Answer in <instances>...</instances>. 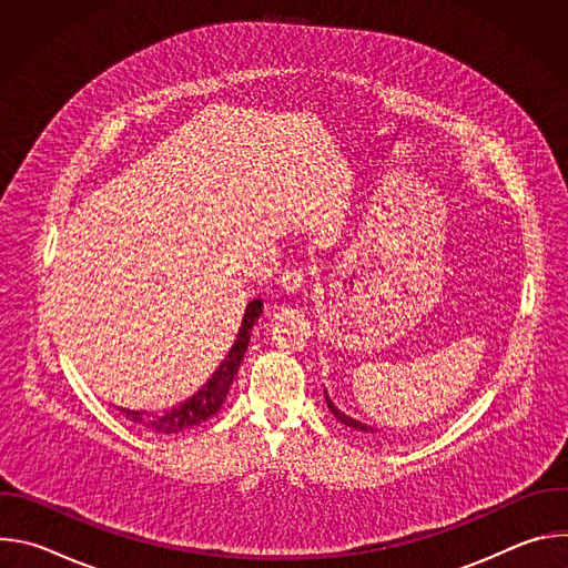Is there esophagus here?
<instances>
[{
	"label": "esophagus",
	"mask_w": 568,
	"mask_h": 568,
	"mask_svg": "<svg viewBox=\"0 0 568 568\" xmlns=\"http://www.w3.org/2000/svg\"><path fill=\"white\" fill-rule=\"evenodd\" d=\"M305 283H307V274L301 267H290L281 276V285L287 294H301Z\"/></svg>",
	"instance_id": "esophagus-1"
}]
</instances>
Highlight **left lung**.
Masks as SVG:
<instances>
[{"mask_svg": "<svg viewBox=\"0 0 568 568\" xmlns=\"http://www.w3.org/2000/svg\"><path fill=\"white\" fill-rule=\"evenodd\" d=\"M326 402H328V409L333 412V416H335L339 423H344L346 427H351V429H355V432H364V434H375V429H371V427H366V425H362V423H357V420L348 418L346 414H342L328 397H326Z\"/></svg>", "mask_w": 568, "mask_h": 568, "instance_id": "8db88e82", "label": "left lung"}]
</instances>
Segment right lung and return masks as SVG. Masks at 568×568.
<instances>
[{
  "mask_svg": "<svg viewBox=\"0 0 568 568\" xmlns=\"http://www.w3.org/2000/svg\"><path fill=\"white\" fill-rule=\"evenodd\" d=\"M261 314H263V303L252 301L247 305L245 318H242V328L237 333L235 344L231 346V351L224 357V362L220 364V368L211 375V379L195 395H191L189 399L178 404V407H171V409H164V412H154V414L121 409L125 414V418L132 420L134 425H141L145 429L154 432V434H180V432L193 429L195 425H202L204 420L215 416L222 407L226 393H229V386L235 379V373L240 368L242 357H245V353H247L254 323L258 321Z\"/></svg>",
  "mask_w": 568,
  "mask_h": 568,
  "instance_id": "add662e5",
  "label": "right lung"
}]
</instances>
